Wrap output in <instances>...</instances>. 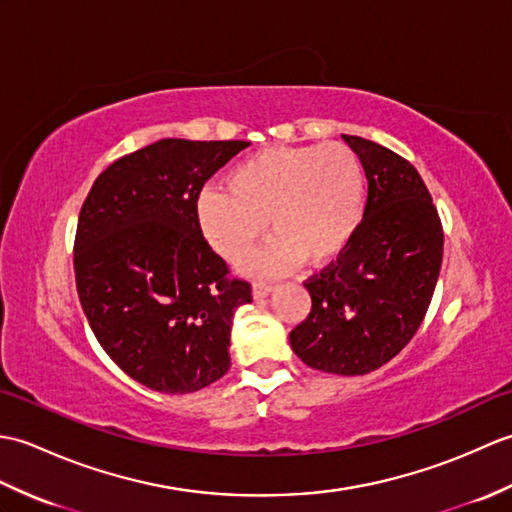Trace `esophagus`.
<instances>
[{"mask_svg": "<svg viewBox=\"0 0 512 512\" xmlns=\"http://www.w3.org/2000/svg\"><path fill=\"white\" fill-rule=\"evenodd\" d=\"M273 290H275L273 284H264V281H257V284H253V297H255V299H264V297H268Z\"/></svg>", "mask_w": 512, "mask_h": 512, "instance_id": "obj_1", "label": "esophagus"}]
</instances>
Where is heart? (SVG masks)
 <instances>
[{
    "label": "heart",
    "instance_id": "heart-1",
    "mask_svg": "<svg viewBox=\"0 0 512 512\" xmlns=\"http://www.w3.org/2000/svg\"><path fill=\"white\" fill-rule=\"evenodd\" d=\"M226 191L204 189L195 204L206 242L226 262H237L257 239L268 246L246 270L273 275L303 257L330 262L352 242L365 213L363 165L350 147H268L226 173Z\"/></svg>",
    "mask_w": 512,
    "mask_h": 512
}]
</instances>
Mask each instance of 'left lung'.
Returning a JSON list of instances; mask_svg holds the SVG:
<instances>
[{
  "label": "left lung",
  "instance_id": "8db88e82",
  "mask_svg": "<svg viewBox=\"0 0 512 512\" xmlns=\"http://www.w3.org/2000/svg\"><path fill=\"white\" fill-rule=\"evenodd\" d=\"M343 140L367 178L363 222L339 259L306 281L312 310L290 345L321 372L363 376L418 332L438 284L444 233L411 162L372 140Z\"/></svg>",
  "mask_w": 512,
  "mask_h": 512
}]
</instances>
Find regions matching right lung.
Here are the masks:
<instances>
[{
	"label": "right lung",
	"mask_w": 512,
	"mask_h": 512,
	"mask_svg": "<svg viewBox=\"0 0 512 512\" xmlns=\"http://www.w3.org/2000/svg\"><path fill=\"white\" fill-rule=\"evenodd\" d=\"M246 147L162 138L112 162L83 202L74 275L85 317L107 356L162 394H191L231 367L235 310L253 297L206 244L195 204Z\"/></svg>",
	"instance_id": "obj_1"
}]
</instances>
